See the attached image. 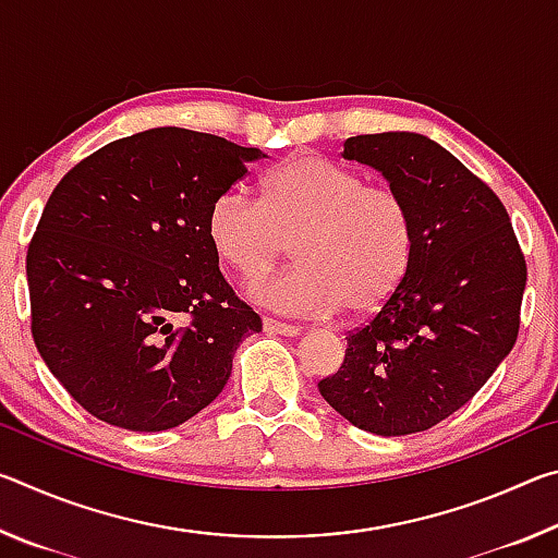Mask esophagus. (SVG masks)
<instances>
[{
	"label": "esophagus",
	"instance_id": "esophagus-1",
	"mask_svg": "<svg viewBox=\"0 0 558 558\" xmlns=\"http://www.w3.org/2000/svg\"><path fill=\"white\" fill-rule=\"evenodd\" d=\"M263 329H266L268 335H282V337H298L300 335V327L280 323V319H272V317L263 319Z\"/></svg>",
	"mask_w": 558,
	"mask_h": 558
}]
</instances>
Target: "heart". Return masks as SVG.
<instances>
[{"mask_svg": "<svg viewBox=\"0 0 558 558\" xmlns=\"http://www.w3.org/2000/svg\"><path fill=\"white\" fill-rule=\"evenodd\" d=\"M223 266L253 280L288 256L286 276L258 280L253 300L298 317L384 307L409 276L415 226L409 202L386 184L317 155L290 157L268 177L263 204L241 189L219 194L206 219Z\"/></svg>", "mask_w": 558, "mask_h": 558, "instance_id": "b5f03b06", "label": "heart"}]
</instances>
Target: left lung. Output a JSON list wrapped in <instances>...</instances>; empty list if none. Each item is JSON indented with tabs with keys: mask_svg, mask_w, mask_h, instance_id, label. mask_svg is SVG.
I'll return each instance as SVG.
<instances>
[{
	"mask_svg": "<svg viewBox=\"0 0 558 558\" xmlns=\"http://www.w3.org/2000/svg\"><path fill=\"white\" fill-rule=\"evenodd\" d=\"M344 159L374 167L409 202L415 253L396 295L347 337L319 393L376 436L428 430L483 389L512 352L526 263L483 179L415 132L356 135Z\"/></svg>",
	"mask_w": 558,
	"mask_h": 558,
	"instance_id": "obj_1",
	"label": "left lung"
}]
</instances>
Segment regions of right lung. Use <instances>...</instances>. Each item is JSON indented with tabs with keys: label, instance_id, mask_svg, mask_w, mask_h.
<instances>
[{
	"label": "right lung",
	"instance_id": "1",
	"mask_svg": "<svg viewBox=\"0 0 558 558\" xmlns=\"http://www.w3.org/2000/svg\"><path fill=\"white\" fill-rule=\"evenodd\" d=\"M266 157L226 137L155 128L65 174L26 253L32 337L90 415L155 433L223 391L260 317L219 270L214 199Z\"/></svg>",
	"mask_w": 558,
	"mask_h": 558
}]
</instances>
